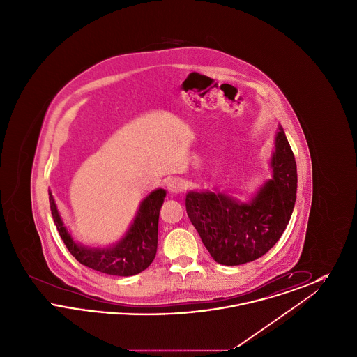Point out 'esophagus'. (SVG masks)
Listing matches in <instances>:
<instances>
[{
	"instance_id": "esophagus-1",
	"label": "esophagus",
	"mask_w": 357,
	"mask_h": 357,
	"mask_svg": "<svg viewBox=\"0 0 357 357\" xmlns=\"http://www.w3.org/2000/svg\"><path fill=\"white\" fill-rule=\"evenodd\" d=\"M167 188H169L170 192L179 194V192H182L185 190V182L182 179H179V178H172V179L169 181V183H167Z\"/></svg>"
}]
</instances>
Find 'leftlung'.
Returning a JSON list of instances; mask_svg holds the SVG:
<instances>
[{"label": "left lung", "mask_w": 357, "mask_h": 357, "mask_svg": "<svg viewBox=\"0 0 357 357\" xmlns=\"http://www.w3.org/2000/svg\"><path fill=\"white\" fill-rule=\"evenodd\" d=\"M272 167V179L246 204L211 191L187 194V215L218 264L252 262L285 231L296 202L297 166L282 127L275 136Z\"/></svg>", "instance_id": "obj_1"}]
</instances>
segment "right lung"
Listing matches in <instances>:
<instances>
[{"label": "right lung", "mask_w": 357, "mask_h": 357, "mask_svg": "<svg viewBox=\"0 0 357 357\" xmlns=\"http://www.w3.org/2000/svg\"><path fill=\"white\" fill-rule=\"evenodd\" d=\"M165 197L166 191L163 188L153 191L140 204L135 220L126 237L118 245L107 249H89L77 245L61 221L51 192L50 204L53 222L60 237L64 241L69 253L82 265L105 274L128 277L147 269L155 258L158 248L159 211Z\"/></svg>", "instance_id": "add662e5"}]
</instances>
